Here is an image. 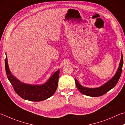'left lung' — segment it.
Here are the masks:
<instances>
[{
    "label": "left lung",
    "mask_w": 125,
    "mask_h": 125,
    "mask_svg": "<svg viewBox=\"0 0 125 125\" xmlns=\"http://www.w3.org/2000/svg\"><path fill=\"white\" fill-rule=\"evenodd\" d=\"M122 65H123V56H122V54L121 61H120L117 72L115 73V75L107 83H104L103 86L98 88H87L81 85L79 83L78 80L76 79H75L76 87L78 88V89L81 94H85L86 96L91 97H99L102 96V95L106 94V92H108L111 89H112L113 88H114L115 86L116 85L120 78V76H121Z\"/></svg>",
    "instance_id": "8db88e82"
}]
</instances>
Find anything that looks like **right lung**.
Wrapping results in <instances>:
<instances>
[{"mask_svg": "<svg viewBox=\"0 0 125 125\" xmlns=\"http://www.w3.org/2000/svg\"><path fill=\"white\" fill-rule=\"evenodd\" d=\"M5 70L7 77L13 86L16 93L26 100L40 102L53 96L58 86L60 70H58L52 75L46 83L42 85H33L22 83L11 74L8 63L6 54Z\"/></svg>", "mask_w": 125, "mask_h": 125, "instance_id": "1", "label": "right lung"}]
</instances>
